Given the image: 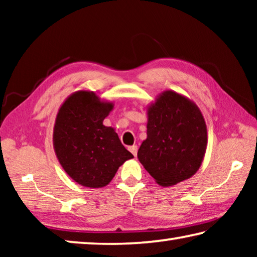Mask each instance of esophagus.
I'll list each match as a JSON object with an SVG mask.
<instances>
[{
	"label": "esophagus",
	"instance_id": "1",
	"mask_svg": "<svg viewBox=\"0 0 257 257\" xmlns=\"http://www.w3.org/2000/svg\"><path fill=\"white\" fill-rule=\"evenodd\" d=\"M129 151L132 152V153L134 154V156H137V151H138V147H137V145L129 146Z\"/></svg>",
	"mask_w": 257,
	"mask_h": 257
}]
</instances>
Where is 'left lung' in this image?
<instances>
[{
	"mask_svg": "<svg viewBox=\"0 0 257 257\" xmlns=\"http://www.w3.org/2000/svg\"><path fill=\"white\" fill-rule=\"evenodd\" d=\"M147 138L138 160L162 187L189 179L201 168L207 146L205 119L191 99L164 90L147 106Z\"/></svg>",
	"mask_w": 257,
	"mask_h": 257,
	"instance_id": "left-lung-1",
	"label": "left lung"
}]
</instances>
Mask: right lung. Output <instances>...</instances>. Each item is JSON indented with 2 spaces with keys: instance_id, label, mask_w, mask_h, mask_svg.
<instances>
[{
  "instance_id": "right-lung-1",
  "label": "right lung",
  "mask_w": 257,
  "mask_h": 257,
  "mask_svg": "<svg viewBox=\"0 0 257 257\" xmlns=\"http://www.w3.org/2000/svg\"><path fill=\"white\" fill-rule=\"evenodd\" d=\"M113 107L92 90L81 89L68 96L56 114L55 155L67 175L84 187H105L119 167L134 158L115 129L103 124Z\"/></svg>"
}]
</instances>
